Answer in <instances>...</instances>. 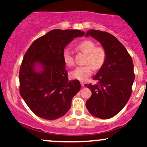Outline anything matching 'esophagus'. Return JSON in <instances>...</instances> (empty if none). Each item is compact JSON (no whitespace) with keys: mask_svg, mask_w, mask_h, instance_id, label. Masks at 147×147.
Returning a JSON list of instances; mask_svg holds the SVG:
<instances>
[{"mask_svg":"<svg viewBox=\"0 0 147 147\" xmlns=\"http://www.w3.org/2000/svg\"><path fill=\"white\" fill-rule=\"evenodd\" d=\"M81 86H82V87H84L85 86V82H84V81H81Z\"/></svg>","mask_w":147,"mask_h":147,"instance_id":"obj_1","label":"esophagus"}]
</instances>
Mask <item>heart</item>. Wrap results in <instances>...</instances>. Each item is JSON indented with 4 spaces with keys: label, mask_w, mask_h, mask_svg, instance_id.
I'll list each match as a JSON object with an SVG mask.
<instances>
[{
    "label": "heart",
    "mask_w": 147,
    "mask_h": 147,
    "mask_svg": "<svg viewBox=\"0 0 147 147\" xmlns=\"http://www.w3.org/2000/svg\"><path fill=\"white\" fill-rule=\"evenodd\" d=\"M81 51L87 54L85 63L86 65L79 66L70 72L72 79L79 81H84L92 75L94 68L100 69L106 60V52L103 48L96 47L95 43L90 40H85L78 45ZM63 60L68 67H72L75 64L73 55L68 49H66L63 52Z\"/></svg>",
    "instance_id": "heart-1"
}]
</instances>
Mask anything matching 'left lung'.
I'll return each instance as SVG.
<instances>
[{"label": "left lung", "mask_w": 147, "mask_h": 147, "mask_svg": "<svg viewBox=\"0 0 147 147\" xmlns=\"http://www.w3.org/2000/svg\"><path fill=\"white\" fill-rule=\"evenodd\" d=\"M98 40L106 52V60L93 77L97 84H85L92 91L86 108L96 117L107 119L120 112L129 100L135 79L132 59L125 47L113 35L89 30L85 36Z\"/></svg>", "instance_id": "obj_1"}]
</instances>
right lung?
<instances>
[{
  "label": "right lung",
  "instance_id": "1",
  "mask_svg": "<svg viewBox=\"0 0 147 147\" xmlns=\"http://www.w3.org/2000/svg\"><path fill=\"white\" fill-rule=\"evenodd\" d=\"M85 35L79 30L55 29L34 40L20 67V93L35 115L47 120L62 117L79 92V80L68 81L63 60L65 47Z\"/></svg>",
  "mask_w": 147,
  "mask_h": 147
}]
</instances>
